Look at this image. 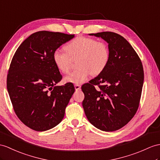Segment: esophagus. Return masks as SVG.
Instances as JSON below:
<instances>
[{
	"label": "esophagus",
	"instance_id": "obj_1",
	"mask_svg": "<svg viewBox=\"0 0 160 160\" xmlns=\"http://www.w3.org/2000/svg\"><path fill=\"white\" fill-rule=\"evenodd\" d=\"M75 90H79V89H81V85L79 84H75Z\"/></svg>",
	"mask_w": 160,
	"mask_h": 160
}]
</instances>
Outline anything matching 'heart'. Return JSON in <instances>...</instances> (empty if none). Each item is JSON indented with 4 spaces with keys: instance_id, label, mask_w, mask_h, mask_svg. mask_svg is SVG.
Wrapping results in <instances>:
<instances>
[{
    "instance_id": "b5f03b06",
    "label": "heart",
    "mask_w": 160,
    "mask_h": 160,
    "mask_svg": "<svg viewBox=\"0 0 160 160\" xmlns=\"http://www.w3.org/2000/svg\"><path fill=\"white\" fill-rule=\"evenodd\" d=\"M66 51L56 49L53 60L56 67L62 73H68L73 60L77 61V69L64 78L67 83L81 84L92 74L98 75L106 68L110 60V52L106 42L95 38L78 37L65 47Z\"/></svg>"
}]
</instances>
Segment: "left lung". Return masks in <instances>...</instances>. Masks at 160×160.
<instances>
[{
    "label": "left lung",
    "instance_id": "8db88e82",
    "mask_svg": "<svg viewBox=\"0 0 160 160\" xmlns=\"http://www.w3.org/2000/svg\"><path fill=\"white\" fill-rule=\"evenodd\" d=\"M89 35L108 42L110 60L98 76L81 87L85 95L83 107L93 126L105 132L115 131L126 126L138 110L144 81L142 64L121 35L112 32Z\"/></svg>",
    "mask_w": 160,
    "mask_h": 160
}]
</instances>
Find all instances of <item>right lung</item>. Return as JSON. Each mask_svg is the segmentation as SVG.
I'll return each instance as SVG.
<instances>
[{
    "label": "right lung",
    "instance_id": "add662e5",
    "mask_svg": "<svg viewBox=\"0 0 160 160\" xmlns=\"http://www.w3.org/2000/svg\"><path fill=\"white\" fill-rule=\"evenodd\" d=\"M74 36L34 32L22 42L11 60L7 87L13 110L23 123L35 131L59 124L75 92L72 83L56 86L62 76L53 60L54 51Z\"/></svg>",
    "mask_w": 160,
    "mask_h": 160
}]
</instances>
